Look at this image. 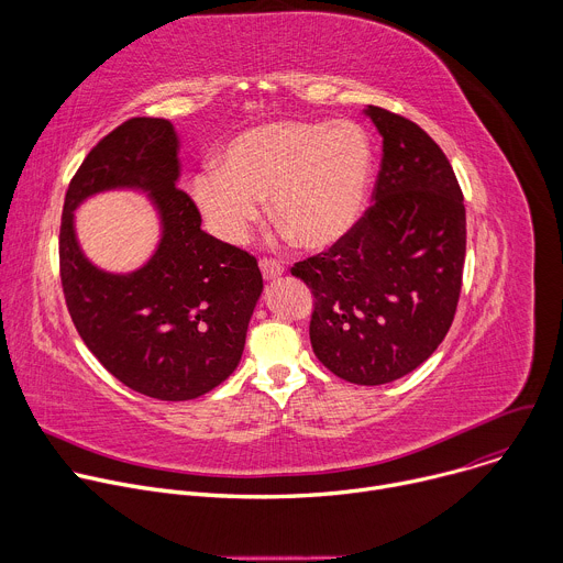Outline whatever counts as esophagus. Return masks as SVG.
<instances>
[{
  "label": "esophagus",
  "instance_id": "1",
  "mask_svg": "<svg viewBox=\"0 0 563 563\" xmlns=\"http://www.w3.org/2000/svg\"><path fill=\"white\" fill-rule=\"evenodd\" d=\"M261 272H263V276L267 278V280H274V278H278V276H283V265L278 263V261H272V258H261Z\"/></svg>",
  "mask_w": 563,
  "mask_h": 563
}]
</instances>
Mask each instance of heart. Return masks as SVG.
<instances>
[{
	"label": "heart",
	"mask_w": 563,
	"mask_h": 563,
	"mask_svg": "<svg viewBox=\"0 0 563 563\" xmlns=\"http://www.w3.org/2000/svg\"><path fill=\"white\" fill-rule=\"evenodd\" d=\"M372 172L365 131L336 120H278L238 133L218 167L200 169L189 196L207 229L240 243L265 196L269 220L305 250L330 247L354 227Z\"/></svg>",
	"instance_id": "obj_1"
}]
</instances>
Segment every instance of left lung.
<instances>
[{"label":"left lung","instance_id":"8db88e82","mask_svg":"<svg viewBox=\"0 0 563 563\" xmlns=\"http://www.w3.org/2000/svg\"><path fill=\"white\" fill-rule=\"evenodd\" d=\"M374 202L328 252L291 267L313 294V354L356 385L417 369L445 339L461 294L465 205L441 146L412 120L380 107Z\"/></svg>","mask_w":563,"mask_h":563}]
</instances>
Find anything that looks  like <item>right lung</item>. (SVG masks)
<instances>
[{"label": "right lung", "mask_w": 563, "mask_h": 563, "mask_svg": "<svg viewBox=\"0 0 563 563\" xmlns=\"http://www.w3.org/2000/svg\"><path fill=\"white\" fill-rule=\"evenodd\" d=\"M178 176L174 124L131 118L79 165L59 227V278L77 334L118 380L159 400L198 398L238 367L263 291L256 258L200 229ZM118 186L151 192L164 220L156 254L133 275L93 268L71 229L79 201Z\"/></svg>", "instance_id": "add662e5"}]
</instances>
